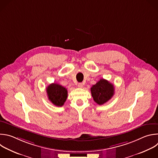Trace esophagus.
<instances>
[{
    "instance_id": "34e87169",
    "label": "esophagus",
    "mask_w": 158,
    "mask_h": 158,
    "mask_svg": "<svg viewBox=\"0 0 158 158\" xmlns=\"http://www.w3.org/2000/svg\"><path fill=\"white\" fill-rule=\"evenodd\" d=\"M77 87H78L79 88H82V87H83V84H82V83H79V84H77Z\"/></svg>"
}]
</instances>
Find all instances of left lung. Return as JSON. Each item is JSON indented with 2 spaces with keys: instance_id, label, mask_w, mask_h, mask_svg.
Wrapping results in <instances>:
<instances>
[{
  "instance_id": "left-lung-1",
  "label": "left lung",
  "mask_w": 158,
  "mask_h": 158,
  "mask_svg": "<svg viewBox=\"0 0 158 158\" xmlns=\"http://www.w3.org/2000/svg\"><path fill=\"white\" fill-rule=\"evenodd\" d=\"M94 100L98 105L108 102L114 95V86L108 81L101 79L90 89Z\"/></svg>"
}]
</instances>
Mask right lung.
Wrapping results in <instances>:
<instances>
[{
    "instance_id": "obj_1",
    "label": "right lung",
    "mask_w": 158,
    "mask_h": 158,
    "mask_svg": "<svg viewBox=\"0 0 158 158\" xmlns=\"http://www.w3.org/2000/svg\"><path fill=\"white\" fill-rule=\"evenodd\" d=\"M48 99L58 107L63 106L68 97V90L62 85L52 83L46 88Z\"/></svg>"
}]
</instances>
